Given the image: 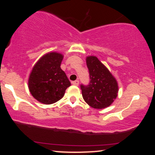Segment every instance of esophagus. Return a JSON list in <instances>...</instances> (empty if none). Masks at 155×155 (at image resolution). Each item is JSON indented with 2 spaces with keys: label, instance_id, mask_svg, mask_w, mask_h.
<instances>
[{
  "label": "esophagus",
  "instance_id": "1",
  "mask_svg": "<svg viewBox=\"0 0 155 155\" xmlns=\"http://www.w3.org/2000/svg\"><path fill=\"white\" fill-rule=\"evenodd\" d=\"M72 84L74 85H75V86H78V85H79V80H76V81H74L72 82Z\"/></svg>",
  "mask_w": 155,
  "mask_h": 155
}]
</instances>
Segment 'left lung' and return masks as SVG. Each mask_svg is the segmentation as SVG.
I'll use <instances>...</instances> for the list:
<instances>
[{"label": "left lung", "instance_id": "1", "mask_svg": "<svg viewBox=\"0 0 155 155\" xmlns=\"http://www.w3.org/2000/svg\"><path fill=\"white\" fill-rule=\"evenodd\" d=\"M86 62L90 81L87 85H80L84 100L94 108L108 107L118 93L116 79L96 57H87Z\"/></svg>", "mask_w": 155, "mask_h": 155}]
</instances>
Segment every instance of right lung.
Instances as JSON below:
<instances>
[{
  "mask_svg": "<svg viewBox=\"0 0 155 155\" xmlns=\"http://www.w3.org/2000/svg\"><path fill=\"white\" fill-rule=\"evenodd\" d=\"M63 58L60 53H48L37 62L30 74V92L42 104H51L60 100L71 86L66 74L60 68Z\"/></svg>",
  "mask_w": 155,
  "mask_h": 155,
  "instance_id": "1",
  "label": "right lung"
}]
</instances>
